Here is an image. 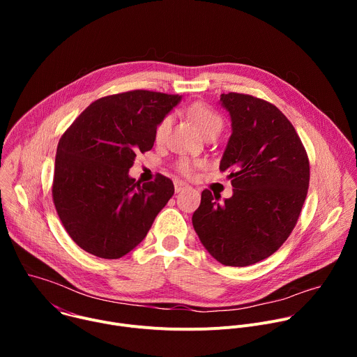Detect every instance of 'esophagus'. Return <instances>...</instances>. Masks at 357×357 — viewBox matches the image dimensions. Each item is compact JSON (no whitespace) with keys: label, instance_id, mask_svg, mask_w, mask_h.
<instances>
[{"label":"esophagus","instance_id":"34e87169","mask_svg":"<svg viewBox=\"0 0 357 357\" xmlns=\"http://www.w3.org/2000/svg\"><path fill=\"white\" fill-rule=\"evenodd\" d=\"M174 186H175V192H176V193H178V192H182L183 189L188 188V185H186L185 182H182V181H175V182H174Z\"/></svg>","mask_w":357,"mask_h":357}]
</instances>
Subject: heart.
<instances>
[{
  "label": "heart",
  "instance_id": "b5f03b06",
  "mask_svg": "<svg viewBox=\"0 0 357 357\" xmlns=\"http://www.w3.org/2000/svg\"><path fill=\"white\" fill-rule=\"evenodd\" d=\"M189 114L203 135H206L211 131H220L223 127V120L219 116V113L206 105H195L193 107H190ZM171 123H172L171 116H165L158 123V126L155 128V139L158 142L165 139V137L171 128ZM197 165H200V164L190 161V160H185V158L178 161V164H176L178 171L183 175H190Z\"/></svg>",
  "mask_w": 357,
  "mask_h": 357
}]
</instances>
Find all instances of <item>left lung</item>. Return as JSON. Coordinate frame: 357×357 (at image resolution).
<instances>
[{
  "mask_svg": "<svg viewBox=\"0 0 357 357\" xmlns=\"http://www.w3.org/2000/svg\"><path fill=\"white\" fill-rule=\"evenodd\" d=\"M231 135L220 171L233 196L202 192L192 223L223 266L245 267L275 252L294 230L310 186V161L289 120L271 103L243 93L220 96Z\"/></svg>",
  "mask_w": 357,
  "mask_h": 357,
  "instance_id": "left-lung-1",
  "label": "left lung"
}]
</instances>
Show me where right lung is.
<instances>
[{"instance_id":"add662e5","label":"right lung","mask_w":357,"mask_h":357,"mask_svg":"<svg viewBox=\"0 0 357 357\" xmlns=\"http://www.w3.org/2000/svg\"><path fill=\"white\" fill-rule=\"evenodd\" d=\"M179 94L131 90L101 97L61 137L52 197L72 240L100 259L114 260L137 247L174 195L158 174L151 182L128 176L137 152L154 146L158 123Z\"/></svg>"}]
</instances>
